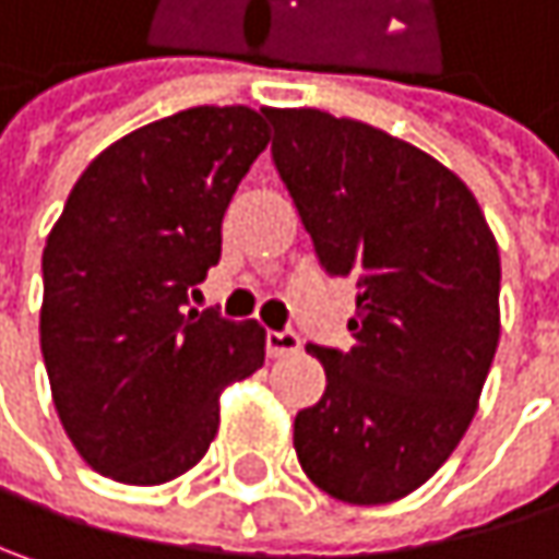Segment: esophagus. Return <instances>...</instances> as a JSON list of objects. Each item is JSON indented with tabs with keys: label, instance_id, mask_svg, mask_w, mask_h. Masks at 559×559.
Returning a JSON list of instances; mask_svg holds the SVG:
<instances>
[{
	"label": "esophagus",
	"instance_id": "1",
	"mask_svg": "<svg viewBox=\"0 0 559 559\" xmlns=\"http://www.w3.org/2000/svg\"><path fill=\"white\" fill-rule=\"evenodd\" d=\"M297 348H300V335H297V332H290V330L265 332V352H269L272 358L290 355V352H297Z\"/></svg>",
	"mask_w": 559,
	"mask_h": 559
}]
</instances>
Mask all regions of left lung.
<instances>
[{
  "mask_svg": "<svg viewBox=\"0 0 559 559\" xmlns=\"http://www.w3.org/2000/svg\"><path fill=\"white\" fill-rule=\"evenodd\" d=\"M272 159L330 275L358 287L352 348L307 345L323 396L294 419L304 474L396 502L451 457L499 345V249L471 188L419 146L317 108H265Z\"/></svg>",
  "mask_w": 559,
  "mask_h": 559,
  "instance_id": "left-lung-1",
  "label": "left lung"
}]
</instances>
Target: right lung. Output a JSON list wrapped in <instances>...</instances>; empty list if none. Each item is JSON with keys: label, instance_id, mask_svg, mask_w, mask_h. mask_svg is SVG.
I'll return each instance as SVG.
<instances>
[{"label": "right lung", "instance_id": "obj_1", "mask_svg": "<svg viewBox=\"0 0 559 559\" xmlns=\"http://www.w3.org/2000/svg\"><path fill=\"white\" fill-rule=\"evenodd\" d=\"M265 146V115L246 105L153 121L88 163L47 236L40 352L57 416L102 477L159 486L191 471L224 386L265 365L255 320L185 310Z\"/></svg>", "mask_w": 559, "mask_h": 559}]
</instances>
